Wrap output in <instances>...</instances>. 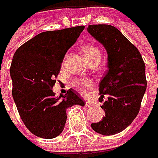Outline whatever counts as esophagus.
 <instances>
[{
    "label": "esophagus",
    "instance_id": "obj_1",
    "mask_svg": "<svg viewBox=\"0 0 158 158\" xmlns=\"http://www.w3.org/2000/svg\"><path fill=\"white\" fill-rule=\"evenodd\" d=\"M85 105H86L87 107H92V106H93V104H92V102H86V103H85Z\"/></svg>",
    "mask_w": 158,
    "mask_h": 158
}]
</instances>
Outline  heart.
Segmentation results:
<instances>
[{
	"mask_svg": "<svg viewBox=\"0 0 158 158\" xmlns=\"http://www.w3.org/2000/svg\"><path fill=\"white\" fill-rule=\"evenodd\" d=\"M83 54L85 56V58L87 59V61L89 63L91 61L94 60H101V52L98 48L95 46L92 45H89L87 47L83 48ZM92 85L91 81L89 79H82V80H77L74 82V86L81 91H83L85 89L90 87Z\"/></svg>",
	"mask_w": 158,
	"mask_h": 158,
	"instance_id": "obj_1",
	"label": "heart"
}]
</instances>
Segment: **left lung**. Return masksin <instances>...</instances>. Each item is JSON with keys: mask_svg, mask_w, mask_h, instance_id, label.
I'll list each match as a JSON object with an SVG mask.
<instances>
[{"mask_svg": "<svg viewBox=\"0 0 158 158\" xmlns=\"http://www.w3.org/2000/svg\"><path fill=\"white\" fill-rule=\"evenodd\" d=\"M87 30L108 55V70L99 84L101 98L108 97L101 106L105 116L91 128L112 135L128 127L139 112L146 89L145 65L138 49L114 26L92 24Z\"/></svg>", "mask_w": 158, "mask_h": 158, "instance_id": "left-lung-1", "label": "left lung"}]
</instances>
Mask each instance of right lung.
I'll list each match as a JSON object with an SVG mask.
<instances>
[{
	"label": "right lung",
	"mask_w": 158,
	"mask_h": 158,
	"mask_svg": "<svg viewBox=\"0 0 158 158\" xmlns=\"http://www.w3.org/2000/svg\"><path fill=\"white\" fill-rule=\"evenodd\" d=\"M85 26L43 32L16 50L10 75L13 97L22 121L35 135L52 139L64 130L67 110L84 106L79 93L70 89L56 97L52 90L67 51L79 38Z\"/></svg>",
	"instance_id": "right-lung-1"
}]
</instances>
